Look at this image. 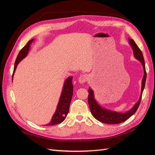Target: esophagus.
<instances>
[{
  "label": "esophagus",
  "instance_id": "esophagus-1",
  "mask_svg": "<svg viewBox=\"0 0 155 155\" xmlns=\"http://www.w3.org/2000/svg\"><path fill=\"white\" fill-rule=\"evenodd\" d=\"M87 79V75H81L78 78V82L80 83V84H84L86 82Z\"/></svg>",
  "mask_w": 155,
  "mask_h": 155
}]
</instances>
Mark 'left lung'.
<instances>
[{
  "label": "left lung",
  "instance_id": "left-lung-1",
  "mask_svg": "<svg viewBox=\"0 0 155 155\" xmlns=\"http://www.w3.org/2000/svg\"><path fill=\"white\" fill-rule=\"evenodd\" d=\"M130 45L133 48V53L135 58L139 60L143 67L144 70V75L142 80L141 82V95L140 98L134 105V106L129 110L126 112H119L114 111L112 110H109L107 109L101 107V105L97 103L94 97V93L93 91L91 89V87H89L88 89V102L89 105V107H90L91 111L92 116L99 121L101 123H105V124H119L123 123V122L126 121L130 117L132 116L136 112L137 109L139 107V105L141 102L142 94L143 90L145 87L146 83V72L145 69V62L144 60V57L143 53L140 49L138 48L134 41L132 39H128Z\"/></svg>",
  "mask_w": 155,
  "mask_h": 155
}]
</instances>
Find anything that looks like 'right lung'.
<instances>
[{
  "label": "right lung",
  "instance_id": "add662e5",
  "mask_svg": "<svg viewBox=\"0 0 155 155\" xmlns=\"http://www.w3.org/2000/svg\"><path fill=\"white\" fill-rule=\"evenodd\" d=\"M33 41L34 39L29 41L26 45L24 46L21 49V50L19 51L14 64V71L12 74V80L14 77V74L16 70V68H17L18 64L22 59L26 57L29 51L30 45ZM72 78L73 77H69L65 80L63 87V90L60 95V98L58 105H57L56 110L52 117L50 123L46 124V126H53L60 124L65 119V118H66L69 111L70 105L73 95V86L72 84Z\"/></svg>",
  "mask_w": 155,
  "mask_h": 155
}]
</instances>
